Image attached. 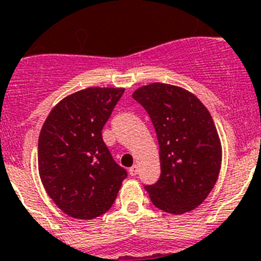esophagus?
<instances>
[{
    "mask_svg": "<svg viewBox=\"0 0 261 261\" xmlns=\"http://www.w3.org/2000/svg\"><path fill=\"white\" fill-rule=\"evenodd\" d=\"M138 171H140V167H138V165H135L129 168V174L132 175V176H136V175L138 174Z\"/></svg>",
    "mask_w": 261,
    "mask_h": 261,
    "instance_id": "esophagus-1",
    "label": "esophagus"
}]
</instances>
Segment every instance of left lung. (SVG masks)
Segmentation results:
<instances>
[{
    "instance_id": "8db88e82",
    "label": "left lung",
    "mask_w": 261,
    "mask_h": 261,
    "mask_svg": "<svg viewBox=\"0 0 261 261\" xmlns=\"http://www.w3.org/2000/svg\"><path fill=\"white\" fill-rule=\"evenodd\" d=\"M146 110L159 144L161 177L145 186L156 208L171 214L193 211L217 183L222 146L209 111L183 87L154 84L133 93Z\"/></svg>"
}]
</instances>
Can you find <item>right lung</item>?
Here are the masks:
<instances>
[{
    "instance_id": "1",
    "label": "right lung",
    "mask_w": 261,
    "mask_h": 261,
    "mask_svg": "<svg viewBox=\"0 0 261 261\" xmlns=\"http://www.w3.org/2000/svg\"><path fill=\"white\" fill-rule=\"evenodd\" d=\"M123 87H89L60 100L39 136L41 183L62 212L93 220L110 211L126 171L114 161L102 129Z\"/></svg>"
}]
</instances>
